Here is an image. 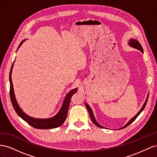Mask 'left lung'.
Wrapping results in <instances>:
<instances>
[{"label":"left lung","instance_id":"obj_1","mask_svg":"<svg viewBox=\"0 0 157 157\" xmlns=\"http://www.w3.org/2000/svg\"><path fill=\"white\" fill-rule=\"evenodd\" d=\"M129 44H130V45L131 46H133V47H134V48H137V50H140L141 52H143V53H144V50H143V48H142L141 45L140 44V42H139L138 41H137V40H135V39H131V40H130V42H129ZM148 98H149V95H148V96H147V98L146 101H145V103H144V105H143V107H142V108L140 109V111L138 112V113H137V115H136L134 117H133V118H132V119H131L129 122H128L127 123V124H126L124 127L121 128V129H122V128H124L127 127L128 126H129V125L131 124V123H132L133 122H134V121L136 119V118L140 115V113H141V111H143L144 109V108H145V105H146V104H147V100H148ZM86 108H87V109H88V112H89L90 118H91V120H92V121L93 122L94 124L95 125H96V126H97L98 127L103 128L104 127L101 126V125H99V124H98V123L97 122V121H96V119H95V118H94V115H93V113H92V111L91 108H90V106H89L88 105H87V104H86Z\"/></svg>","mask_w":157,"mask_h":157}]
</instances>
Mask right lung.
Returning a JSON list of instances; mask_svg holds the SVG:
<instances>
[{
    "label": "right lung",
    "mask_w": 157,
    "mask_h": 157,
    "mask_svg": "<svg viewBox=\"0 0 157 157\" xmlns=\"http://www.w3.org/2000/svg\"><path fill=\"white\" fill-rule=\"evenodd\" d=\"M23 42H24V40L21 42L19 47L21 45ZM12 67H13V65H12L10 73V78H9V79H10V99H11V101H12L14 110L16 111L17 115L20 116L22 119L26 121L28 124L31 125L32 127L37 128V129H52V128L59 127L61 124H63L66 119V118H67L71 97L73 96L74 94L76 93L77 89L71 90V91L67 95V96H66L64 100L62 107H61L60 111L58 113V114L56 116H55L53 118H48V119H38V118H33L32 117H30L29 116H27V115H25V114L21 110L20 108L19 107L16 101L15 96H14V93H13L12 78H11Z\"/></svg>",
    "instance_id": "right-lung-1"
}]
</instances>
